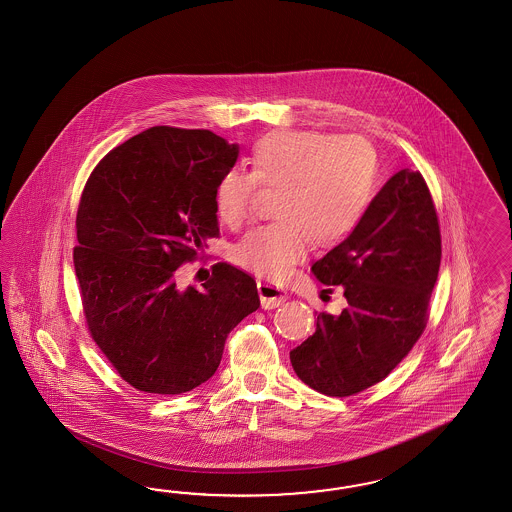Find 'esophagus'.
Instances as JSON below:
<instances>
[{"mask_svg": "<svg viewBox=\"0 0 512 512\" xmlns=\"http://www.w3.org/2000/svg\"><path fill=\"white\" fill-rule=\"evenodd\" d=\"M257 289H259L261 306L264 310H274L287 300V293L283 289H279L278 285L270 283V281H257Z\"/></svg>", "mask_w": 512, "mask_h": 512, "instance_id": "34e87169", "label": "esophagus"}]
</instances>
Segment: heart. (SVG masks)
<instances>
[{
  "instance_id": "obj_1",
  "label": "heart",
  "mask_w": 512,
  "mask_h": 512,
  "mask_svg": "<svg viewBox=\"0 0 512 512\" xmlns=\"http://www.w3.org/2000/svg\"><path fill=\"white\" fill-rule=\"evenodd\" d=\"M279 189L278 221L253 227L234 246V263L263 278H285L310 251L338 244L357 229L379 187V157L358 135L285 129L259 140L251 172L231 169L217 180L219 219L236 229L249 216L257 186Z\"/></svg>"
}]
</instances>
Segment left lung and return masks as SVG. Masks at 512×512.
<instances>
[{
  "instance_id": "left-lung-1",
  "label": "left lung",
  "mask_w": 512,
  "mask_h": 512,
  "mask_svg": "<svg viewBox=\"0 0 512 512\" xmlns=\"http://www.w3.org/2000/svg\"><path fill=\"white\" fill-rule=\"evenodd\" d=\"M441 264L434 202L420 172H396L357 229L311 272L340 285L347 306L319 313L315 334L291 351L296 375L326 396H353L383 381L428 321Z\"/></svg>"
}]
</instances>
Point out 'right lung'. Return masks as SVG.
Listing matches in <instances>:
<instances>
[{
    "instance_id": "right-lung-1",
    "label": "right lung",
    "mask_w": 512,
    "mask_h": 512,
    "mask_svg": "<svg viewBox=\"0 0 512 512\" xmlns=\"http://www.w3.org/2000/svg\"><path fill=\"white\" fill-rule=\"evenodd\" d=\"M238 144L157 125L95 167L77 214V272L92 338L131 387L182 394L208 381L234 326L261 306L255 279L217 263L202 289L178 266L219 234L214 191Z\"/></svg>"
}]
</instances>
